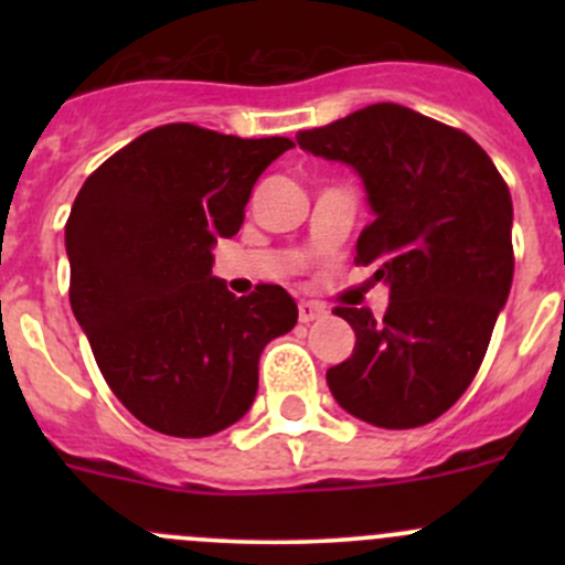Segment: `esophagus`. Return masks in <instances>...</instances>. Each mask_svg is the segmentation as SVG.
I'll return each mask as SVG.
<instances>
[{
    "instance_id": "1",
    "label": "esophagus",
    "mask_w": 565,
    "mask_h": 565,
    "mask_svg": "<svg viewBox=\"0 0 565 565\" xmlns=\"http://www.w3.org/2000/svg\"><path fill=\"white\" fill-rule=\"evenodd\" d=\"M324 315V306L317 303V300H300L298 303V317L300 322H315L317 317Z\"/></svg>"
}]
</instances>
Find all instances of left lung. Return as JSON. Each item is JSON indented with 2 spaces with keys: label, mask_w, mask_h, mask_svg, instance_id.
<instances>
[{
  "label": "left lung",
  "mask_w": 565,
  "mask_h": 565,
  "mask_svg": "<svg viewBox=\"0 0 565 565\" xmlns=\"http://www.w3.org/2000/svg\"><path fill=\"white\" fill-rule=\"evenodd\" d=\"M300 150L355 169L374 221L358 265L391 289L383 317L339 306L355 350L328 388L355 418L413 429L440 418L476 377L514 278L509 185L457 128L374 104L300 130Z\"/></svg>",
  "instance_id": "left-lung-1"
}]
</instances>
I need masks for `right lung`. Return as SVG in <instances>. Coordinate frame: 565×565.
<instances>
[{
  "mask_svg": "<svg viewBox=\"0 0 565 565\" xmlns=\"http://www.w3.org/2000/svg\"><path fill=\"white\" fill-rule=\"evenodd\" d=\"M289 147L161 125L100 163L73 202V315L114 396L161 435L210 437L241 420L262 350L298 322L287 289L235 298L213 276V246L241 232L250 188Z\"/></svg>",
  "mask_w": 565,
  "mask_h": 565,
  "instance_id": "obj_1",
  "label": "right lung"
}]
</instances>
